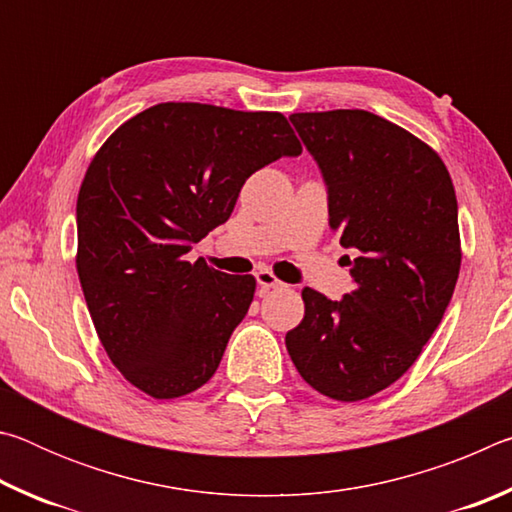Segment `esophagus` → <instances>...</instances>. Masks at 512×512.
<instances>
[{
  "label": "esophagus",
  "instance_id": "esophagus-1",
  "mask_svg": "<svg viewBox=\"0 0 512 512\" xmlns=\"http://www.w3.org/2000/svg\"><path fill=\"white\" fill-rule=\"evenodd\" d=\"M257 284L262 287V293H266L268 289H277L282 287V282L277 280L273 275V271H268V268H262V271H257Z\"/></svg>",
  "mask_w": 512,
  "mask_h": 512
}]
</instances>
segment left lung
Segmentation results:
<instances>
[{
	"label": "left lung",
	"instance_id": "left-lung-1",
	"mask_svg": "<svg viewBox=\"0 0 512 512\" xmlns=\"http://www.w3.org/2000/svg\"><path fill=\"white\" fill-rule=\"evenodd\" d=\"M329 194V228L354 248V289L334 302L305 287L287 332L300 377L336 402L395 384L431 339L461 271L452 176L420 137L368 110L296 112Z\"/></svg>",
	"mask_w": 512,
	"mask_h": 512
}]
</instances>
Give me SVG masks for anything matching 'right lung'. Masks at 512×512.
<instances>
[{
  "mask_svg": "<svg viewBox=\"0 0 512 512\" xmlns=\"http://www.w3.org/2000/svg\"><path fill=\"white\" fill-rule=\"evenodd\" d=\"M302 146L282 112L167 101L94 153L76 201V271L103 350L155 400L212 379L255 296L253 275L189 262L257 169Z\"/></svg>",
  "mask_w": 512,
  "mask_h": 512,
  "instance_id": "obj_1",
  "label": "right lung"
}]
</instances>
